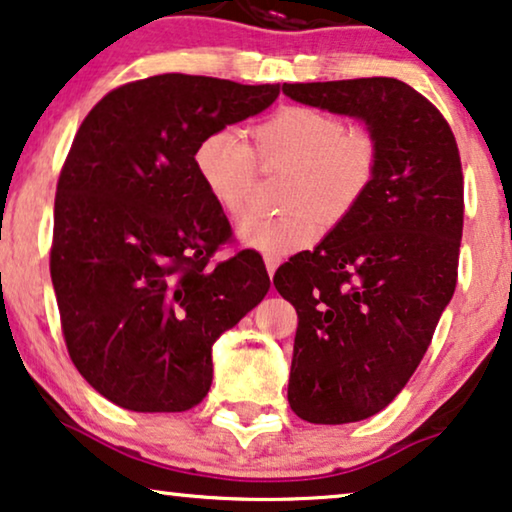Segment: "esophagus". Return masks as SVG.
<instances>
[{"instance_id": "1", "label": "esophagus", "mask_w": 512, "mask_h": 512, "mask_svg": "<svg viewBox=\"0 0 512 512\" xmlns=\"http://www.w3.org/2000/svg\"><path fill=\"white\" fill-rule=\"evenodd\" d=\"M277 265H279V258H275V256H265V268H268V275H270V277L275 275Z\"/></svg>"}]
</instances>
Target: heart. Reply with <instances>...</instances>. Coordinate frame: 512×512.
I'll return each instance as SVG.
<instances>
[{
  "label": "heart",
  "instance_id": "obj_1",
  "mask_svg": "<svg viewBox=\"0 0 512 512\" xmlns=\"http://www.w3.org/2000/svg\"><path fill=\"white\" fill-rule=\"evenodd\" d=\"M254 146L237 128H219L195 146V172L223 212L240 214L265 167H289L282 214H244L235 235L244 247L284 256L317 240L322 221L345 219L373 184L377 139L368 130H347L333 111L305 104L277 109L254 125ZM320 214L317 215L316 212Z\"/></svg>",
  "mask_w": 512,
  "mask_h": 512
}]
</instances>
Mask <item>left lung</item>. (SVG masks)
<instances>
[{
    "instance_id": "8db88e82",
    "label": "left lung",
    "mask_w": 512,
    "mask_h": 512,
    "mask_svg": "<svg viewBox=\"0 0 512 512\" xmlns=\"http://www.w3.org/2000/svg\"><path fill=\"white\" fill-rule=\"evenodd\" d=\"M291 100L361 118L373 184L312 251L275 272L296 307L289 405L312 424L361 422L415 373L457 286L464 174L443 114L398 79L284 83Z\"/></svg>"
}]
</instances>
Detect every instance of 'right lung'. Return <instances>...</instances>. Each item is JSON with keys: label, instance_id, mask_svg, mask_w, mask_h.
I'll list each match as a JSON object with an SVG mask.
<instances>
[{"label": "right lung", "instance_id": "add662e5", "mask_svg": "<svg viewBox=\"0 0 512 512\" xmlns=\"http://www.w3.org/2000/svg\"><path fill=\"white\" fill-rule=\"evenodd\" d=\"M277 95L270 83L158 74L111 90L83 118L55 193L51 279L67 352L111 403L198 405L216 338L268 293L254 249L209 263L233 230L193 153Z\"/></svg>", "mask_w": 512, "mask_h": 512}]
</instances>
